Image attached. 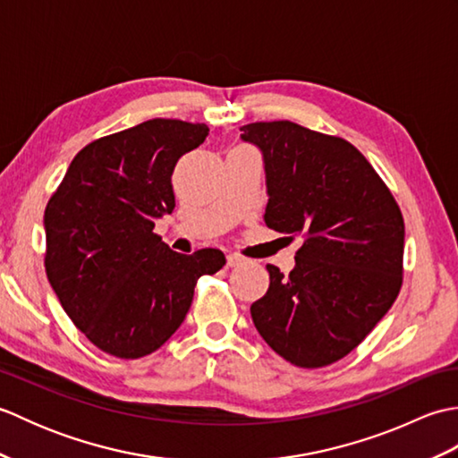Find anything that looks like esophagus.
Masks as SVG:
<instances>
[{
  "mask_svg": "<svg viewBox=\"0 0 458 458\" xmlns=\"http://www.w3.org/2000/svg\"><path fill=\"white\" fill-rule=\"evenodd\" d=\"M244 261H246V258H244V256H240V254H228V258H226V264H228L230 267L244 264Z\"/></svg>",
  "mask_w": 458,
  "mask_h": 458,
  "instance_id": "1",
  "label": "esophagus"
}]
</instances>
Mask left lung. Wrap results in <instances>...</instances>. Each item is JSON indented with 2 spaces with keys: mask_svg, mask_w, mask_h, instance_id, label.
<instances>
[{
  "mask_svg": "<svg viewBox=\"0 0 458 458\" xmlns=\"http://www.w3.org/2000/svg\"><path fill=\"white\" fill-rule=\"evenodd\" d=\"M264 153L267 228L301 238L297 266H267V293L250 313L261 338L299 368L352 352L403 284L402 210L352 143L289 120L240 128Z\"/></svg>",
  "mask_w": 458,
  "mask_h": 458,
  "instance_id": "1",
  "label": "left lung"
}]
</instances>
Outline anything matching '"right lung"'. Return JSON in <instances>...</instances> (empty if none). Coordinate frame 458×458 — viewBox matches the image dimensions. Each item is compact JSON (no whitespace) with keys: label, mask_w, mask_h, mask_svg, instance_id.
I'll return each mask as SVG.
<instances>
[{"label":"right lung","mask_w":458,"mask_h":458,"mask_svg":"<svg viewBox=\"0 0 458 458\" xmlns=\"http://www.w3.org/2000/svg\"><path fill=\"white\" fill-rule=\"evenodd\" d=\"M208 131L155 118L104 135L76 153L47 202V279L106 354L135 360L161 348L187 317L197 281L226 264L216 248L182 256L153 232L174 208V165Z\"/></svg>","instance_id":"obj_1"}]
</instances>
